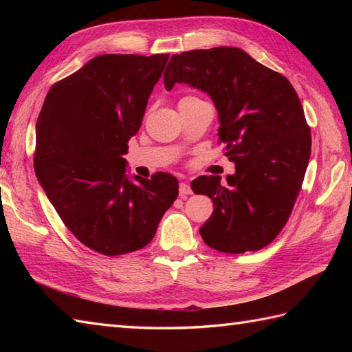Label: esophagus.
<instances>
[{
    "label": "esophagus",
    "mask_w": 352,
    "mask_h": 352,
    "mask_svg": "<svg viewBox=\"0 0 352 352\" xmlns=\"http://www.w3.org/2000/svg\"><path fill=\"white\" fill-rule=\"evenodd\" d=\"M190 193H192V189H190L189 183L188 182H182L180 183V195L186 197V195H190Z\"/></svg>",
    "instance_id": "obj_1"
}]
</instances>
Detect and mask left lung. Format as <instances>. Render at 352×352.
Returning a JSON list of instances; mask_svg holds the SVG:
<instances>
[{"instance_id": "obj_1", "label": "left lung", "mask_w": 352, "mask_h": 352, "mask_svg": "<svg viewBox=\"0 0 352 352\" xmlns=\"http://www.w3.org/2000/svg\"><path fill=\"white\" fill-rule=\"evenodd\" d=\"M163 81L168 91L186 83L210 95L219 144L236 164L226 184L218 175L190 183L214 207L199 228L203 241L230 254L265 248L286 226L311 153L310 126L294 86L234 47L174 54Z\"/></svg>"}]
</instances>
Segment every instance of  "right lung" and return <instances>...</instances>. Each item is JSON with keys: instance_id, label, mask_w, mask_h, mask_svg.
<instances>
[{"instance_id": "add662e5", "label": "right lung", "mask_w": 352, "mask_h": 352, "mask_svg": "<svg viewBox=\"0 0 352 352\" xmlns=\"http://www.w3.org/2000/svg\"><path fill=\"white\" fill-rule=\"evenodd\" d=\"M169 54H102L52 85L36 124L34 172L78 241L104 256L153 241L178 197V180L125 174L129 140Z\"/></svg>"}]
</instances>
